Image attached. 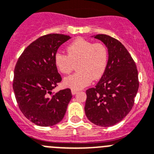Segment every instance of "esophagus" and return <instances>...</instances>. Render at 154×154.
<instances>
[{"label": "esophagus", "instance_id": "obj_1", "mask_svg": "<svg viewBox=\"0 0 154 154\" xmlns=\"http://www.w3.org/2000/svg\"><path fill=\"white\" fill-rule=\"evenodd\" d=\"M77 93H78V91H77V90H71V93H72V95H75V94H77Z\"/></svg>", "mask_w": 154, "mask_h": 154}]
</instances>
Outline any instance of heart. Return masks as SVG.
Segmentation results:
<instances>
[{
  "mask_svg": "<svg viewBox=\"0 0 154 154\" xmlns=\"http://www.w3.org/2000/svg\"><path fill=\"white\" fill-rule=\"evenodd\" d=\"M67 55L61 52L54 54L57 70L62 74H69L77 64L76 74L63 80L65 87L79 90L88 86L93 80L101 78L108 64V50L102 43H93L84 38H78L66 48Z\"/></svg>",
  "mask_w": 154,
  "mask_h": 154,
  "instance_id": "obj_1",
  "label": "heart"
}]
</instances>
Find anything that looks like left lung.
I'll use <instances>...</instances> for the list:
<instances>
[{"mask_svg": "<svg viewBox=\"0 0 154 154\" xmlns=\"http://www.w3.org/2000/svg\"><path fill=\"white\" fill-rule=\"evenodd\" d=\"M94 38L106 45L109 59L97 86L86 91L84 109L92 123L110 127L120 122L131 110L139 87L138 73L134 61L119 40L104 34Z\"/></svg>", "mask_w": 154, "mask_h": 154, "instance_id": "left-lung-1", "label": "left lung"}]
</instances>
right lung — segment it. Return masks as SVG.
I'll return each mask as SVG.
<instances>
[{"mask_svg":"<svg viewBox=\"0 0 154 154\" xmlns=\"http://www.w3.org/2000/svg\"><path fill=\"white\" fill-rule=\"evenodd\" d=\"M70 38L64 34L42 35L26 48L16 64L13 88L17 104L25 117L36 125L47 127L60 122L72 98L69 88L51 92L62 80L54 65V54Z\"/></svg>","mask_w":154,"mask_h":154,"instance_id":"1","label":"right lung"}]
</instances>
